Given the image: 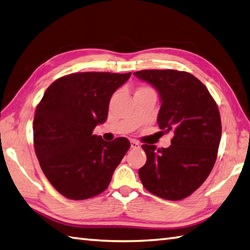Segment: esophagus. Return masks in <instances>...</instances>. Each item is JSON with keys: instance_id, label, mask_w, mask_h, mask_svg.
<instances>
[{"instance_id": "34e87169", "label": "esophagus", "mask_w": 250, "mask_h": 250, "mask_svg": "<svg viewBox=\"0 0 250 250\" xmlns=\"http://www.w3.org/2000/svg\"><path fill=\"white\" fill-rule=\"evenodd\" d=\"M139 147H141V146H139V144L137 142H135V141L131 142V148L132 149H139Z\"/></svg>"}]
</instances>
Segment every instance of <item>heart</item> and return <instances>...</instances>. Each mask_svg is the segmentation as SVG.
<instances>
[{
	"mask_svg": "<svg viewBox=\"0 0 250 250\" xmlns=\"http://www.w3.org/2000/svg\"><path fill=\"white\" fill-rule=\"evenodd\" d=\"M142 89H150V88H147V87H143V88H141V89H138V90H142Z\"/></svg>",
	"mask_w": 250,
	"mask_h": 250,
	"instance_id": "obj_1",
	"label": "heart"
}]
</instances>
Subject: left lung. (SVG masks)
I'll return each mask as SVG.
<instances>
[{"instance_id": "8db88e82", "label": "left lung", "mask_w": 250, "mask_h": 250, "mask_svg": "<svg viewBox=\"0 0 250 250\" xmlns=\"http://www.w3.org/2000/svg\"><path fill=\"white\" fill-rule=\"evenodd\" d=\"M134 75L158 90L162 102L159 126L173 134L168 148L143 145L147 162L139 168V178L155 196L181 200L206 181L215 164L222 136L217 104L188 72L142 70Z\"/></svg>"}]
</instances>
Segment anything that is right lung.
<instances>
[{
  "label": "right lung",
  "mask_w": 250,
  "mask_h": 250,
  "mask_svg": "<svg viewBox=\"0 0 250 250\" xmlns=\"http://www.w3.org/2000/svg\"><path fill=\"white\" fill-rule=\"evenodd\" d=\"M130 77L131 72L68 74L48 87L37 105L35 152L46 179L66 198L101 194L129 150L125 137L107 143L92 131L105 123L109 100Z\"/></svg>",
  "instance_id": "add662e5"
}]
</instances>
